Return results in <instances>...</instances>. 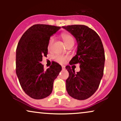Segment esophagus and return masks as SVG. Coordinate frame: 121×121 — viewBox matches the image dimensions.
Instances as JSON below:
<instances>
[{
    "label": "esophagus",
    "instance_id": "34e87169",
    "mask_svg": "<svg viewBox=\"0 0 121 121\" xmlns=\"http://www.w3.org/2000/svg\"><path fill=\"white\" fill-rule=\"evenodd\" d=\"M62 70H64V69H65V67L64 65H62Z\"/></svg>",
    "mask_w": 121,
    "mask_h": 121
}]
</instances>
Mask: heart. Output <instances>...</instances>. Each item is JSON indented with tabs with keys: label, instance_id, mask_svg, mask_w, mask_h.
Segmentation results:
<instances>
[{
	"label": "heart",
	"instance_id": "obj_1",
	"mask_svg": "<svg viewBox=\"0 0 121 121\" xmlns=\"http://www.w3.org/2000/svg\"><path fill=\"white\" fill-rule=\"evenodd\" d=\"M62 37L64 39V41L66 45H68L70 44H74V40L73 37L71 35L68 34H63L62 35ZM54 41V37H51L49 39V41H48V49H51V47L52 46V44ZM68 57L66 56H62V55H58L55 56V59L56 61L60 62V63H64L67 60Z\"/></svg>",
	"mask_w": 121,
	"mask_h": 121
}]
</instances>
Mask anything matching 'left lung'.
<instances>
[{
	"label": "left lung",
	"mask_w": 121,
	"mask_h": 121,
	"mask_svg": "<svg viewBox=\"0 0 121 121\" xmlns=\"http://www.w3.org/2000/svg\"><path fill=\"white\" fill-rule=\"evenodd\" d=\"M76 39L77 49L76 56L69 64H80V72L67 65L65 68L69 72L66 80L68 93L75 99L84 100L96 91L104 74L105 52L98 35L84 25L63 26Z\"/></svg>",
	"instance_id": "obj_1"
}]
</instances>
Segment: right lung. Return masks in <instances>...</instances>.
Here are the masks:
<instances>
[{
	"mask_svg": "<svg viewBox=\"0 0 121 121\" xmlns=\"http://www.w3.org/2000/svg\"><path fill=\"white\" fill-rule=\"evenodd\" d=\"M60 27L35 24L24 32L16 52V72L24 92L31 98L40 99L49 96L53 85L62 68L56 62L46 70L41 64L48 54V41Z\"/></svg>",
	"mask_w": 121,
	"mask_h": 121,
	"instance_id": "1",
	"label": "right lung"
}]
</instances>
